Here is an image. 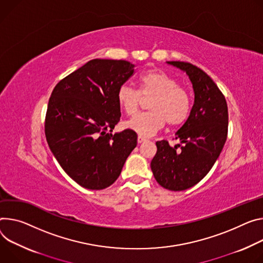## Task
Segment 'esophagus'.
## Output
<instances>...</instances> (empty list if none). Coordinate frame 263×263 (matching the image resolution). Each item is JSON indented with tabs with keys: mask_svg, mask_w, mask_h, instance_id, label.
<instances>
[{
	"mask_svg": "<svg viewBox=\"0 0 263 263\" xmlns=\"http://www.w3.org/2000/svg\"><path fill=\"white\" fill-rule=\"evenodd\" d=\"M146 140H147V139H146L145 137H142V136H140V135L137 137V141H138V144H141V142H144V141H146Z\"/></svg>",
	"mask_w": 263,
	"mask_h": 263,
	"instance_id": "34e87169",
	"label": "esophagus"
}]
</instances>
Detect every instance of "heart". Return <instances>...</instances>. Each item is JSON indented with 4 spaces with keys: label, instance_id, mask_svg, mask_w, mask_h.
Returning <instances> with one entry per match:
<instances>
[{
    "label": "heart",
    "instance_id": "1",
    "mask_svg": "<svg viewBox=\"0 0 263 263\" xmlns=\"http://www.w3.org/2000/svg\"><path fill=\"white\" fill-rule=\"evenodd\" d=\"M138 91L124 85L117 91V103L127 115H134L141 98L150 99L149 112L140 113L129 119L126 127L140 136H152L165 123L178 126L185 122L191 110V98L186 89L159 69L146 71L138 78Z\"/></svg>",
    "mask_w": 263,
    "mask_h": 263
}]
</instances>
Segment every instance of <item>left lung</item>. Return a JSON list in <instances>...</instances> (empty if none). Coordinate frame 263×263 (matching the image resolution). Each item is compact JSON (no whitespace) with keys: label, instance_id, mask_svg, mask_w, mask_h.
Wrapping results in <instances>:
<instances>
[{"label":"left lung","instance_id":"left-lung-1","mask_svg":"<svg viewBox=\"0 0 263 263\" xmlns=\"http://www.w3.org/2000/svg\"><path fill=\"white\" fill-rule=\"evenodd\" d=\"M186 73L194 91V105L175 139L180 150L166 140L156 142L151 161L156 181L170 191H183L198 183L220 155L228 135L229 114L223 94L200 68L184 62H166Z\"/></svg>","mask_w":263,"mask_h":263}]
</instances>
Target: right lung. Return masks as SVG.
Here are the masks:
<instances>
[{
  "label": "right lung",
  "instance_id": "obj_1",
  "mask_svg": "<svg viewBox=\"0 0 263 263\" xmlns=\"http://www.w3.org/2000/svg\"><path fill=\"white\" fill-rule=\"evenodd\" d=\"M134 67L122 60H91L51 93L46 139L63 170L83 187L111 185L137 145V134L131 129L112 133L122 115L117 91Z\"/></svg>",
  "mask_w": 263,
  "mask_h": 263
}]
</instances>
